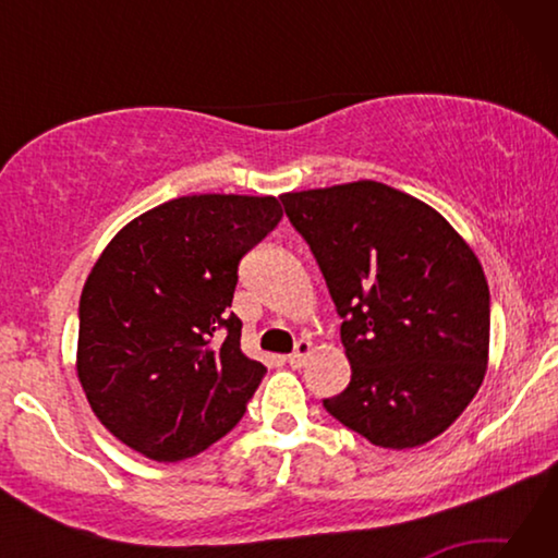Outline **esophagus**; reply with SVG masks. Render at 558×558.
Returning a JSON list of instances; mask_svg holds the SVG:
<instances>
[{"label": "esophagus", "mask_w": 558, "mask_h": 558, "mask_svg": "<svg viewBox=\"0 0 558 558\" xmlns=\"http://www.w3.org/2000/svg\"><path fill=\"white\" fill-rule=\"evenodd\" d=\"M310 354H313V342H307V339H300V342L295 344V352L288 354L286 362L292 366V369H300V366L307 362Z\"/></svg>", "instance_id": "obj_1"}]
</instances>
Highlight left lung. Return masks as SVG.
Here are the masks:
<instances>
[{"mask_svg":"<svg viewBox=\"0 0 558 558\" xmlns=\"http://www.w3.org/2000/svg\"><path fill=\"white\" fill-rule=\"evenodd\" d=\"M315 253L352 364L325 409L379 448L456 423L489 362V290L465 239L426 202L372 179L280 196Z\"/></svg>","mask_w":558,"mask_h":558,"instance_id":"8db88e82","label":"left lung"}]
</instances>
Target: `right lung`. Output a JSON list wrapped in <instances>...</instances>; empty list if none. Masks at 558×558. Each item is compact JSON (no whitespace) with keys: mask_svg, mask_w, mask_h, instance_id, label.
I'll use <instances>...</instances> for the list:
<instances>
[{"mask_svg":"<svg viewBox=\"0 0 558 558\" xmlns=\"http://www.w3.org/2000/svg\"><path fill=\"white\" fill-rule=\"evenodd\" d=\"M280 216L276 196H179L100 253L81 292L75 372L96 418L132 450L194 458L243 418L266 366L241 352L235 270Z\"/></svg>","mask_w":558,"mask_h":558,"instance_id":"right-lung-1","label":"right lung"}]
</instances>
